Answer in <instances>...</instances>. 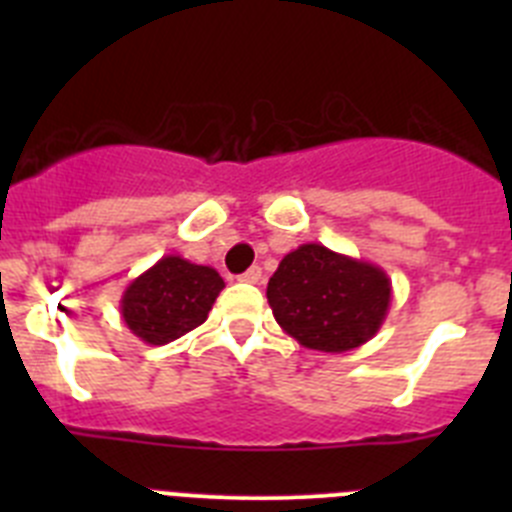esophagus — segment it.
Instances as JSON below:
<instances>
[{
	"label": "esophagus",
	"mask_w": 512,
	"mask_h": 512,
	"mask_svg": "<svg viewBox=\"0 0 512 512\" xmlns=\"http://www.w3.org/2000/svg\"><path fill=\"white\" fill-rule=\"evenodd\" d=\"M261 279H264V274H261L259 266H251L246 274H241V282H246V284H259Z\"/></svg>",
	"instance_id": "obj_1"
}]
</instances>
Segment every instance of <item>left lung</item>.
I'll list each match as a JSON object with an SVG mask.
<instances>
[{"label": "left lung", "mask_w": 512, "mask_h": 512, "mask_svg": "<svg viewBox=\"0 0 512 512\" xmlns=\"http://www.w3.org/2000/svg\"><path fill=\"white\" fill-rule=\"evenodd\" d=\"M266 300L279 328L300 346L343 354L377 336L390 312L392 282L372 261L302 243L279 261Z\"/></svg>", "instance_id": "left-lung-1"}]
</instances>
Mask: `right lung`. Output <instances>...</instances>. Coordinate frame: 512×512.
<instances>
[{"instance_id":"right-lung-1","label":"right lung","mask_w":512,"mask_h":512,"mask_svg":"<svg viewBox=\"0 0 512 512\" xmlns=\"http://www.w3.org/2000/svg\"><path fill=\"white\" fill-rule=\"evenodd\" d=\"M223 287V277L212 266L169 253L125 287L120 315L140 341L164 346L205 323Z\"/></svg>"}]
</instances>
